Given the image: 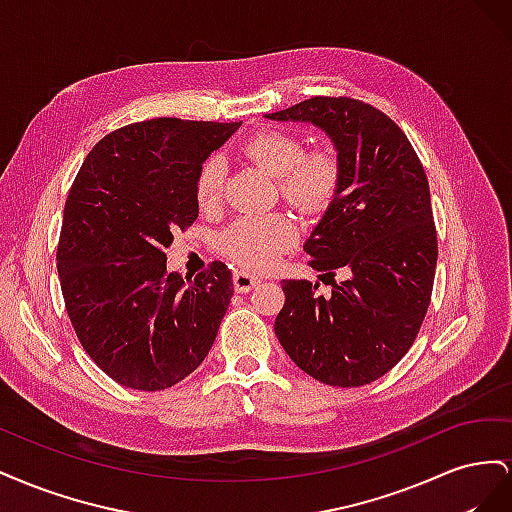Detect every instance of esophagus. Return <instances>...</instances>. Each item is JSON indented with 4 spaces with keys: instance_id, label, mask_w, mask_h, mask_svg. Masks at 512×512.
<instances>
[{
    "instance_id": "esophagus-1",
    "label": "esophagus",
    "mask_w": 512,
    "mask_h": 512,
    "mask_svg": "<svg viewBox=\"0 0 512 512\" xmlns=\"http://www.w3.org/2000/svg\"><path fill=\"white\" fill-rule=\"evenodd\" d=\"M260 284V277L247 273V271H235L232 273V286H235L237 292H250Z\"/></svg>"
}]
</instances>
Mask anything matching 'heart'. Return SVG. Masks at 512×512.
<instances>
[{
	"instance_id": "obj_1",
	"label": "heart",
	"mask_w": 512,
	"mask_h": 512,
	"mask_svg": "<svg viewBox=\"0 0 512 512\" xmlns=\"http://www.w3.org/2000/svg\"><path fill=\"white\" fill-rule=\"evenodd\" d=\"M243 153L262 170L277 177L280 192L290 205L318 213L331 203L342 183V162L331 147H309L297 134L282 128H262L245 138ZM224 162L209 156L200 164L194 192L200 209L220 205L224 192ZM299 239V226L286 213L245 215L218 237V250L237 267L262 271L275 265Z\"/></svg>"
}]
</instances>
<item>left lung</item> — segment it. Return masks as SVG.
Masks as SVG:
<instances>
[{"instance_id":"obj_1","label":"left lung","mask_w":512,"mask_h":512,"mask_svg":"<svg viewBox=\"0 0 512 512\" xmlns=\"http://www.w3.org/2000/svg\"><path fill=\"white\" fill-rule=\"evenodd\" d=\"M267 117L333 138L342 183L303 250L322 277L348 275L331 297L284 280L275 335L312 378L369 384L404 359L431 303L438 235L425 168L397 123L361 100L316 96Z\"/></svg>"}]
</instances>
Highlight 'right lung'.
<instances>
[{"instance_id": "obj_1", "label": "right lung", "mask_w": 512, "mask_h": 512, "mask_svg": "<svg viewBox=\"0 0 512 512\" xmlns=\"http://www.w3.org/2000/svg\"><path fill=\"white\" fill-rule=\"evenodd\" d=\"M241 123L156 117L87 153L66 198L57 271L81 346L108 378L164 391L205 361L228 309L232 273H166L164 247L198 218L194 181Z\"/></svg>"}]
</instances>
